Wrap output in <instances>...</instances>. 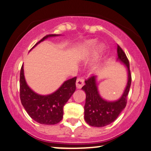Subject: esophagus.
Masks as SVG:
<instances>
[{"label": "esophagus", "instance_id": "34e87169", "mask_svg": "<svg viewBox=\"0 0 151 151\" xmlns=\"http://www.w3.org/2000/svg\"><path fill=\"white\" fill-rule=\"evenodd\" d=\"M84 84V81L82 78H78L76 81V86H77V88H81V87L83 86Z\"/></svg>", "mask_w": 151, "mask_h": 151}]
</instances>
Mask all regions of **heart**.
Masks as SVG:
<instances>
[{
  "label": "heart",
  "mask_w": 151,
  "mask_h": 151,
  "mask_svg": "<svg viewBox=\"0 0 151 151\" xmlns=\"http://www.w3.org/2000/svg\"><path fill=\"white\" fill-rule=\"evenodd\" d=\"M95 47H96V43H95V41H89L86 44V53L88 54H91V53H93L95 51ZM102 49V47H100V50Z\"/></svg>",
  "instance_id": "b5f03b06"
}]
</instances>
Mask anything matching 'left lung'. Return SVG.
Masks as SVG:
<instances>
[{"label":"left lung","mask_w":151,"mask_h":151,"mask_svg":"<svg viewBox=\"0 0 151 151\" xmlns=\"http://www.w3.org/2000/svg\"><path fill=\"white\" fill-rule=\"evenodd\" d=\"M118 59L127 66L128 81L123 95L118 101L107 102L99 95L95 83V76H91L85 80V85L81 88L86 92V98L84 105V118L89 125L101 127L109 125L115 121L127 104V97L131 86L132 77L129 63L122 48L118 45Z\"/></svg>","instance_id":"1"}]
</instances>
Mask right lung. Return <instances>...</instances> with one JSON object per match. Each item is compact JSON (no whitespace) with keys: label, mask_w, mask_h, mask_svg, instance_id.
Instances as JSON below:
<instances>
[{"label":"right lung","mask_w":151,"mask_h":151,"mask_svg":"<svg viewBox=\"0 0 151 151\" xmlns=\"http://www.w3.org/2000/svg\"><path fill=\"white\" fill-rule=\"evenodd\" d=\"M56 35H47L36 43L33 47L46 38ZM77 77L68 79L58 91L49 95L34 93L25 81L23 65L20 72V100L28 115L34 121L43 125H55L62 120L63 106L76 90Z\"/></svg>","instance_id":"add662e5"}]
</instances>
